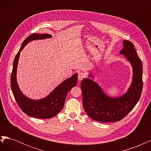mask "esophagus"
Listing matches in <instances>:
<instances>
[{"label":"esophagus","instance_id":"esophagus-1","mask_svg":"<svg viewBox=\"0 0 151 151\" xmlns=\"http://www.w3.org/2000/svg\"><path fill=\"white\" fill-rule=\"evenodd\" d=\"M86 76L85 73L83 72V71H79L78 72V79H79V81H81L83 79L85 78Z\"/></svg>","mask_w":151,"mask_h":151}]
</instances>
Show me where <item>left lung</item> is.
Instances as JSON below:
<instances>
[{"label": "left lung", "instance_id": "8db88e82", "mask_svg": "<svg viewBox=\"0 0 151 151\" xmlns=\"http://www.w3.org/2000/svg\"><path fill=\"white\" fill-rule=\"evenodd\" d=\"M120 54L133 67V81L129 91L120 98H112L105 94L101 88L90 79L82 80L81 88L85 111L92 119L101 122L120 121L132 110L137 103L143 88L142 63L130 41H123Z\"/></svg>", "mask_w": 151, "mask_h": 151}]
</instances>
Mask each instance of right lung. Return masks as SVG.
I'll use <instances>...</instances> for the list:
<instances>
[{"label":"right lung","mask_w":151,"mask_h":151,"mask_svg":"<svg viewBox=\"0 0 151 151\" xmlns=\"http://www.w3.org/2000/svg\"><path fill=\"white\" fill-rule=\"evenodd\" d=\"M51 36L52 35L49 34L33 33L26 38L22 43L14 60L11 77L12 93L20 109L29 116L42 119L53 117L62 110L67 93L73 87L76 86L77 82V74H76L69 79L63 81L47 97L40 100H31L21 93L16 81V71L20 52L27 43L32 40L48 38Z\"/></svg>","instance_id":"add662e5"}]
</instances>
